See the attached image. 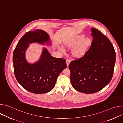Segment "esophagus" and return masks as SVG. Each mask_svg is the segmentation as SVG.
Segmentation results:
<instances>
[{
	"instance_id": "obj_1",
	"label": "esophagus",
	"mask_w": 123,
	"mask_h": 123,
	"mask_svg": "<svg viewBox=\"0 0 123 123\" xmlns=\"http://www.w3.org/2000/svg\"><path fill=\"white\" fill-rule=\"evenodd\" d=\"M70 62H71V60H70L69 59H66V63H67V66H68L69 65V64Z\"/></svg>"
}]
</instances>
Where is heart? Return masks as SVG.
I'll return each instance as SVG.
<instances>
[{"instance_id": "b5f03b06", "label": "heart", "mask_w": 123, "mask_h": 123, "mask_svg": "<svg viewBox=\"0 0 123 123\" xmlns=\"http://www.w3.org/2000/svg\"><path fill=\"white\" fill-rule=\"evenodd\" d=\"M85 38V36L83 34L68 38L64 41L63 46L67 49H72L77 45L73 50L72 55L75 58L82 57L88 50L92 44V41L90 38Z\"/></svg>"}]
</instances>
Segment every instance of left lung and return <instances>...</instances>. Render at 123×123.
<instances>
[{"mask_svg": "<svg viewBox=\"0 0 123 123\" xmlns=\"http://www.w3.org/2000/svg\"><path fill=\"white\" fill-rule=\"evenodd\" d=\"M91 30L93 39L89 50L68 66L73 87L87 94L100 91L111 82L116 60L115 51L109 39L97 29Z\"/></svg>", "mask_w": 123, "mask_h": 123, "instance_id": "8db88e82", "label": "left lung"}]
</instances>
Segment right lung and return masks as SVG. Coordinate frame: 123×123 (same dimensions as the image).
<instances>
[{
  "label": "right lung",
  "mask_w": 123,
  "mask_h": 123,
  "mask_svg": "<svg viewBox=\"0 0 123 123\" xmlns=\"http://www.w3.org/2000/svg\"><path fill=\"white\" fill-rule=\"evenodd\" d=\"M49 40V35L43 30L29 31L21 37L13 51L15 78L25 90L33 93L42 94L51 91L58 76L67 67L65 59L51 56L45 48L38 62L30 64L26 61L25 52L29 44L38 42L43 44Z\"/></svg>",
  "instance_id": "add662e5"
}]
</instances>
